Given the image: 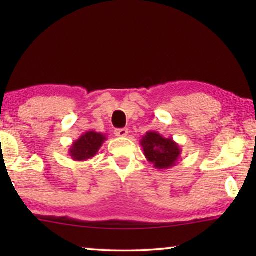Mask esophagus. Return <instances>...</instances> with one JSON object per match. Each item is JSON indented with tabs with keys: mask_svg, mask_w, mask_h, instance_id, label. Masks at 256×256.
<instances>
[{
	"mask_svg": "<svg viewBox=\"0 0 256 256\" xmlns=\"http://www.w3.org/2000/svg\"><path fill=\"white\" fill-rule=\"evenodd\" d=\"M129 134L128 128H121V129H115V135L118 138H126Z\"/></svg>",
	"mask_w": 256,
	"mask_h": 256,
	"instance_id": "1",
	"label": "esophagus"
}]
</instances>
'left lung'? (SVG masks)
Segmentation results:
<instances>
[{
	"label": "left lung",
	"instance_id": "1",
	"mask_svg": "<svg viewBox=\"0 0 256 256\" xmlns=\"http://www.w3.org/2000/svg\"><path fill=\"white\" fill-rule=\"evenodd\" d=\"M146 158L158 170H166L176 166L182 149L172 138H163L157 132H148L140 141Z\"/></svg>",
	"mask_w": 256,
	"mask_h": 256
}]
</instances>
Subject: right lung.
Wrapping results in <instances>:
<instances>
[{"mask_svg":"<svg viewBox=\"0 0 256 256\" xmlns=\"http://www.w3.org/2000/svg\"><path fill=\"white\" fill-rule=\"evenodd\" d=\"M107 138L104 134L88 130L80 136L70 146L68 154L71 158L76 162H85L87 160L93 158L99 152Z\"/></svg>","mask_w":256,"mask_h":256,"instance_id":"right-lung-1","label":"right lung"}]
</instances>
